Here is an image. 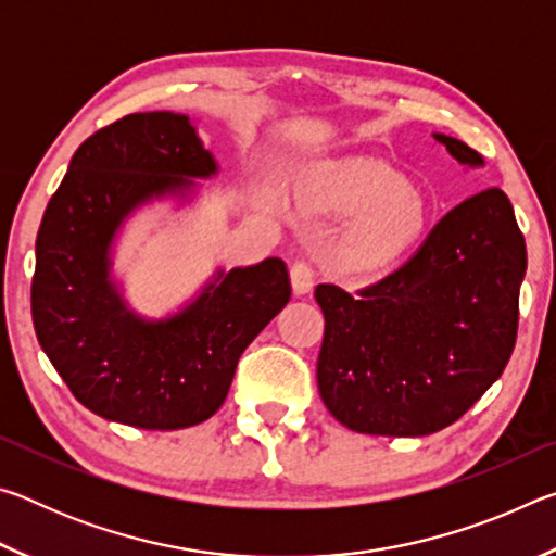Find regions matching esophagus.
Instances as JSON below:
<instances>
[{
	"label": "esophagus",
	"instance_id": "obj_1",
	"mask_svg": "<svg viewBox=\"0 0 556 556\" xmlns=\"http://www.w3.org/2000/svg\"><path fill=\"white\" fill-rule=\"evenodd\" d=\"M289 277H291V287H294L296 296H304L314 289V267L304 260H299L291 265Z\"/></svg>",
	"mask_w": 556,
	"mask_h": 556
}]
</instances>
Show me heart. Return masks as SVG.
<instances>
[{"label": "heart", "mask_w": 556, "mask_h": 556, "mask_svg": "<svg viewBox=\"0 0 556 556\" xmlns=\"http://www.w3.org/2000/svg\"><path fill=\"white\" fill-rule=\"evenodd\" d=\"M321 208L357 213L338 244V262L353 275H375L407 255L425 228V201L382 168L353 166L326 178Z\"/></svg>", "instance_id": "1"}]
</instances>
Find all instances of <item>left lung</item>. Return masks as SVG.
<instances>
[{
  "label": "left lung",
  "instance_id": "obj_1",
  "mask_svg": "<svg viewBox=\"0 0 556 556\" xmlns=\"http://www.w3.org/2000/svg\"><path fill=\"white\" fill-rule=\"evenodd\" d=\"M464 166L483 156L448 135ZM527 250L501 188L470 195L419 250L355 294L318 285L326 318L316 363L328 412L357 434L427 437L454 425L510 361Z\"/></svg>",
  "mask_w": 556,
  "mask_h": 556
}]
</instances>
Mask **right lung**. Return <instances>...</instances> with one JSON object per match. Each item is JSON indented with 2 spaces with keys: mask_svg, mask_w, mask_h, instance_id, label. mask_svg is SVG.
<instances>
[{
  "mask_svg": "<svg viewBox=\"0 0 556 556\" xmlns=\"http://www.w3.org/2000/svg\"><path fill=\"white\" fill-rule=\"evenodd\" d=\"M218 174L195 127L176 112H135L73 154L36 238V338L75 400L139 429L201 425L228 397L244 348L287 306L279 257L218 269L191 304L159 321L137 316L110 277V250L131 211L186 199Z\"/></svg>",
  "mask_w": 556,
  "mask_h": 556,
  "instance_id": "add662e5",
  "label": "right lung"
}]
</instances>
